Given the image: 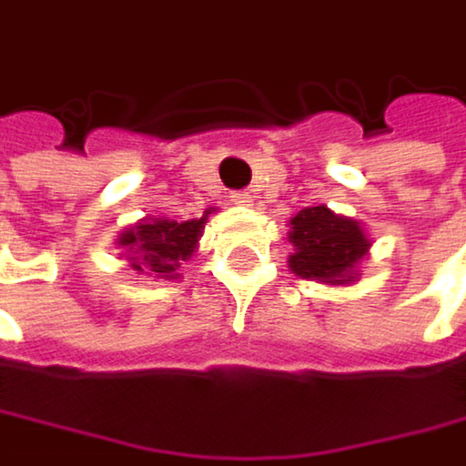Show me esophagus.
Returning <instances> with one entry per match:
<instances>
[{"mask_svg":"<svg viewBox=\"0 0 466 466\" xmlns=\"http://www.w3.org/2000/svg\"><path fill=\"white\" fill-rule=\"evenodd\" d=\"M234 205H250L253 202V194L250 191H232Z\"/></svg>","mask_w":466,"mask_h":466,"instance_id":"esophagus-1","label":"esophagus"}]
</instances>
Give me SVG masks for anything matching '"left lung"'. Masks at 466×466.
Wrapping results in <instances>:
<instances>
[{
    "instance_id": "8db88e82",
    "label": "left lung",
    "mask_w": 466,
    "mask_h": 466,
    "mask_svg": "<svg viewBox=\"0 0 466 466\" xmlns=\"http://www.w3.org/2000/svg\"><path fill=\"white\" fill-rule=\"evenodd\" d=\"M288 239L296 248L290 256V269L304 279H319L330 285L350 282L358 261L370 245L358 221L336 216L325 205L299 210L290 218Z\"/></svg>"
}]
</instances>
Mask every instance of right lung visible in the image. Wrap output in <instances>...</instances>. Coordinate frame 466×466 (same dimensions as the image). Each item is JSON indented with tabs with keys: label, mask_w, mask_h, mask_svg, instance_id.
<instances>
[{
	"label": "right lung",
	"mask_w": 466,
	"mask_h": 466,
	"mask_svg": "<svg viewBox=\"0 0 466 466\" xmlns=\"http://www.w3.org/2000/svg\"><path fill=\"white\" fill-rule=\"evenodd\" d=\"M208 213L194 221L151 218L119 237L127 261L136 272L154 277H176L178 267L194 253L199 229Z\"/></svg>",
	"instance_id": "1"
}]
</instances>
